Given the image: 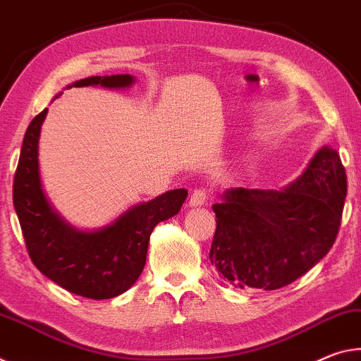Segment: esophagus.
I'll list each match as a JSON object with an SVG mask.
<instances>
[{
    "mask_svg": "<svg viewBox=\"0 0 361 361\" xmlns=\"http://www.w3.org/2000/svg\"><path fill=\"white\" fill-rule=\"evenodd\" d=\"M209 197V192L206 188H195L190 195V202H188V206L192 208H197V206H202L206 203V200Z\"/></svg>",
    "mask_w": 361,
    "mask_h": 361,
    "instance_id": "34e87169",
    "label": "esophagus"
}]
</instances>
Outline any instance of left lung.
I'll use <instances>...</instances> for the list:
<instances>
[{
    "instance_id": "left-lung-1",
    "label": "left lung",
    "mask_w": 361,
    "mask_h": 361,
    "mask_svg": "<svg viewBox=\"0 0 361 361\" xmlns=\"http://www.w3.org/2000/svg\"><path fill=\"white\" fill-rule=\"evenodd\" d=\"M345 195V169L328 145L280 190L228 188L212 204L217 227L211 264L235 288L271 291L289 285L331 250Z\"/></svg>"
}]
</instances>
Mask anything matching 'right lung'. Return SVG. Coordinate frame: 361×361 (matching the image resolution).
<instances>
[{"label": "right lung", "instance_id": "obj_1", "mask_svg": "<svg viewBox=\"0 0 361 361\" xmlns=\"http://www.w3.org/2000/svg\"><path fill=\"white\" fill-rule=\"evenodd\" d=\"M134 81L133 75L90 76L67 87L125 90ZM46 115L47 109L28 125L14 176V209L28 254L41 274L70 293L87 299L116 298L128 291L144 270L153 228L180 211L188 192L176 188L134 204L97 230L73 227L51 204L41 182L38 149Z\"/></svg>", "mask_w": 361, "mask_h": 361}]
</instances>
